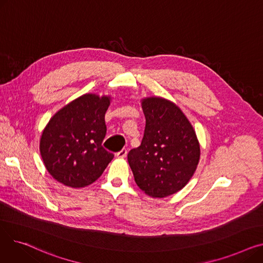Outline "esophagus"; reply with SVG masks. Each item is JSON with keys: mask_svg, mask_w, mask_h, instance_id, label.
<instances>
[{"mask_svg": "<svg viewBox=\"0 0 263 263\" xmlns=\"http://www.w3.org/2000/svg\"><path fill=\"white\" fill-rule=\"evenodd\" d=\"M127 154H128V150L123 148V149H121L120 151H118V153L116 154V157L119 158V159H123V158L127 157Z\"/></svg>", "mask_w": 263, "mask_h": 263, "instance_id": "esophagus-1", "label": "esophagus"}]
</instances>
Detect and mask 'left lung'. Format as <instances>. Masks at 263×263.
<instances>
[{"mask_svg": "<svg viewBox=\"0 0 263 263\" xmlns=\"http://www.w3.org/2000/svg\"><path fill=\"white\" fill-rule=\"evenodd\" d=\"M146 118L141 146L131 149L128 162L145 194L164 198L183 189L194 175L200 146L191 122L175 103L161 97L142 100Z\"/></svg>", "mask_w": 263, "mask_h": 263, "instance_id": "1", "label": "left lung"}]
</instances>
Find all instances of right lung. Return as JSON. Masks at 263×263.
<instances>
[{
  "label": "right lung",
  "instance_id": "add662e5",
  "mask_svg": "<svg viewBox=\"0 0 263 263\" xmlns=\"http://www.w3.org/2000/svg\"><path fill=\"white\" fill-rule=\"evenodd\" d=\"M109 96L85 93L61 108L40 137V156L49 174L64 185L84 187L98 179L114 155L102 147Z\"/></svg>",
  "mask_w": 263,
  "mask_h": 263
}]
</instances>
